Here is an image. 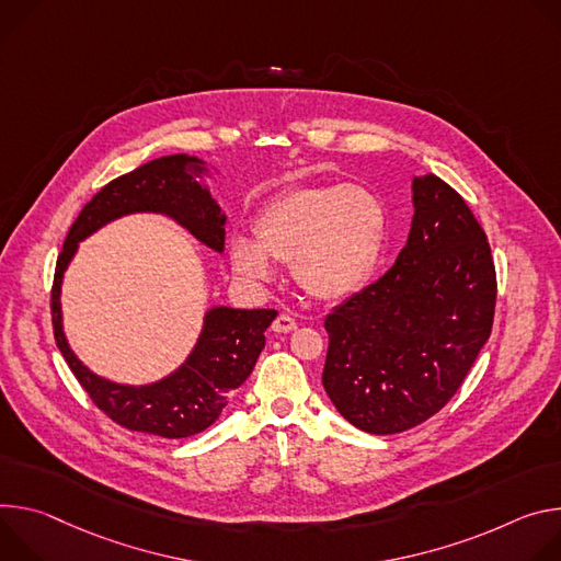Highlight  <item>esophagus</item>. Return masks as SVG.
<instances>
[{
  "mask_svg": "<svg viewBox=\"0 0 561 561\" xmlns=\"http://www.w3.org/2000/svg\"><path fill=\"white\" fill-rule=\"evenodd\" d=\"M298 328V323L289 317V314H278L276 319H274V323H272V330L276 332V334H287V332H294Z\"/></svg>",
  "mask_w": 561,
  "mask_h": 561,
  "instance_id": "esophagus-1",
  "label": "esophagus"
}]
</instances>
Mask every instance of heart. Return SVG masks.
Listing matches in <instances>:
<instances>
[{"label": "heart", "mask_w": 561, "mask_h": 561, "mask_svg": "<svg viewBox=\"0 0 561 561\" xmlns=\"http://www.w3.org/2000/svg\"><path fill=\"white\" fill-rule=\"evenodd\" d=\"M254 242L233 238L229 261L247 283H267L276 263H291L296 283L325 302L343 300L375 276L388 231L386 207L358 184L298 186L254 218Z\"/></svg>", "instance_id": "obj_1"}]
</instances>
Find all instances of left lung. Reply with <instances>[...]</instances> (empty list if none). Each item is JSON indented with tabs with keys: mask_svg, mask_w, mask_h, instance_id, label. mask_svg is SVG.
<instances>
[{
	"mask_svg": "<svg viewBox=\"0 0 561 561\" xmlns=\"http://www.w3.org/2000/svg\"><path fill=\"white\" fill-rule=\"evenodd\" d=\"M412 227L394 265L334 307L323 388L358 430L394 434L437 414L485 345L496 300L490 244L439 175L412 180Z\"/></svg>",
	"mask_w": 561,
	"mask_h": 561,
	"instance_id": "left-lung-1",
	"label": "left lung"
}]
</instances>
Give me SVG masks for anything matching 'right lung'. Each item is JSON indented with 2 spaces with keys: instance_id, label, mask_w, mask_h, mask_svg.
<instances>
[{
  "instance_id": "1",
  "label": "right lung",
  "mask_w": 561,
  "mask_h": 561,
  "mask_svg": "<svg viewBox=\"0 0 561 561\" xmlns=\"http://www.w3.org/2000/svg\"><path fill=\"white\" fill-rule=\"evenodd\" d=\"M207 171L205 160L175 153L151 160L102 186L84 205L61 247L50 291L55 343L93 403L122 427L164 439L192 437L220 416L229 392L252 375L265 347V330L278 312L211 307L192 354L178 369L156 383L124 386L98 377L73 354L61 328V278L84 238L129 214H162L222 254L227 216L207 186L198 182Z\"/></svg>"
}]
</instances>
